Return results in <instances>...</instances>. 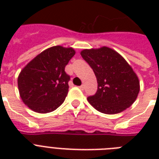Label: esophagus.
<instances>
[{
	"label": "esophagus",
	"instance_id": "34e87169",
	"mask_svg": "<svg viewBox=\"0 0 159 159\" xmlns=\"http://www.w3.org/2000/svg\"><path fill=\"white\" fill-rule=\"evenodd\" d=\"M79 88H80V89H81V90H84V88H85V85H82V86H80Z\"/></svg>",
	"mask_w": 159,
	"mask_h": 159
}]
</instances>
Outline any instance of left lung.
<instances>
[{
  "label": "left lung",
  "instance_id": "obj_1",
  "mask_svg": "<svg viewBox=\"0 0 159 159\" xmlns=\"http://www.w3.org/2000/svg\"><path fill=\"white\" fill-rule=\"evenodd\" d=\"M97 80V93L87 101L97 111L113 115L122 112L137 99L139 80L132 67L118 52L103 46L81 51Z\"/></svg>",
  "mask_w": 159,
  "mask_h": 159
}]
</instances>
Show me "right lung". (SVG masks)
Wrapping results in <instances>:
<instances>
[{
  "label": "right lung",
  "mask_w": 159,
  "mask_h": 159,
  "mask_svg": "<svg viewBox=\"0 0 159 159\" xmlns=\"http://www.w3.org/2000/svg\"><path fill=\"white\" fill-rule=\"evenodd\" d=\"M74 48L53 46L34 57L18 76L22 102L32 111L48 113L59 107L68 92L69 76L65 67L75 54Z\"/></svg>",
  "instance_id": "right-lung-1"
}]
</instances>
